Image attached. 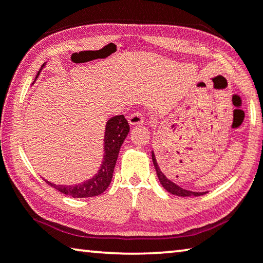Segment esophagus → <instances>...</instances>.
Segmentation results:
<instances>
[{"label":"esophagus","mask_w":263,"mask_h":263,"mask_svg":"<svg viewBox=\"0 0 263 263\" xmlns=\"http://www.w3.org/2000/svg\"><path fill=\"white\" fill-rule=\"evenodd\" d=\"M143 122L144 119L140 112H135V114H132L128 117V124H130L131 126H138V125L143 124Z\"/></svg>","instance_id":"34e87169"}]
</instances>
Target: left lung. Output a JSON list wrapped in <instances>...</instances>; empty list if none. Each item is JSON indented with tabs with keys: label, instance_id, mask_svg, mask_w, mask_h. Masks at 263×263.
Returning a JSON list of instances; mask_svg holds the SVG:
<instances>
[{
	"label": "left lung",
	"instance_id": "obj_1",
	"mask_svg": "<svg viewBox=\"0 0 263 263\" xmlns=\"http://www.w3.org/2000/svg\"><path fill=\"white\" fill-rule=\"evenodd\" d=\"M152 161H153L154 168H156V171H157V176H158V179H159L161 186L164 187V189L167 191L168 193L173 194V195H178V197H200V195L206 193V192H193L190 190H185L179 185H177L176 182H173L171 179H168L165 176V173L162 172L161 168L159 167V165H158L157 158H156V156H154L153 151H152Z\"/></svg>",
	"mask_w": 263,
	"mask_h": 263
}]
</instances>
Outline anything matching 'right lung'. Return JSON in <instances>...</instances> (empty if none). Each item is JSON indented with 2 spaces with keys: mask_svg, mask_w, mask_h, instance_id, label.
Masks as SVG:
<instances>
[{
  "mask_svg": "<svg viewBox=\"0 0 263 263\" xmlns=\"http://www.w3.org/2000/svg\"><path fill=\"white\" fill-rule=\"evenodd\" d=\"M44 66L45 63H43L40 71L37 72L36 78L39 77L40 72ZM128 132H130V126H128V123L125 119L124 115L112 117V118L107 120L105 125L103 161L98 172L92 178L76 185H56L48 180L44 181L55 190L60 191L61 193L72 198H91L102 194L111 184L120 146L123 145Z\"/></svg>",
  "mask_w": 263,
  "mask_h": 263,
  "instance_id": "1",
  "label": "right lung"
}]
</instances>
